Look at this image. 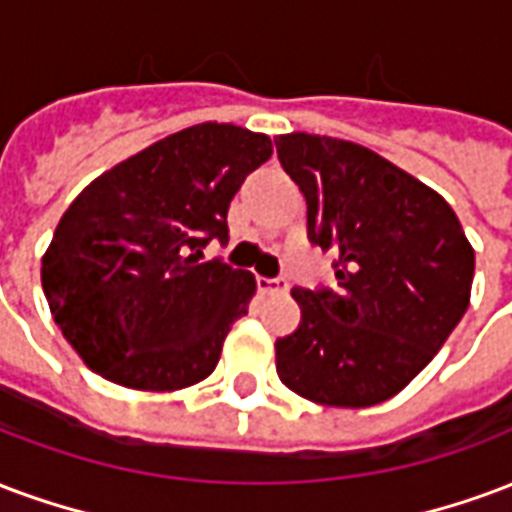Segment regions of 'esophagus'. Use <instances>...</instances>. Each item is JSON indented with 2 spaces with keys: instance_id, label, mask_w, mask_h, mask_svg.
Masks as SVG:
<instances>
[{
  "instance_id": "34e87169",
  "label": "esophagus",
  "mask_w": 512,
  "mask_h": 512,
  "mask_svg": "<svg viewBox=\"0 0 512 512\" xmlns=\"http://www.w3.org/2000/svg\"><path fill=\"white\" fill-rule=\"evenodd\" d=\"M257 287H260V293H263V295L287 293V282H285V279H279V276H274V279H268V276H260V279H257Z\"/></svg>"
}]
</instances>
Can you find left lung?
<instances>
[{"label":"left lung","instance_id":"8db88e82","mask_svg":"<svg viewBox=\"0 0 512 512\" xmlns=\"http://www.w3.org/2000/svg\"><path fill=\"white\" fill-rule=\"evenodd\" d=\"M274 143L304 192L309 241L339 255L336 290H293L301 323L276 339L279 380L325 407L380 404L464 317L475 252L445 198L380 154L306 132Z\"/></svg>","mask_w":512,"mask_h":512}]
</instances>
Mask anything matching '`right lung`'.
I'll return each instance as SVG.
<instances>
[{"label": "right lung", "instance_id": "right-lung-1", "mask_svg": "<svg viewBox=\"0 0 512 512\" xmlns=\"http://www.w3.org/2000/svg\"><path fill=\"white\" fill-rule=\"evenodd\" d=\"M274 154L236 124H195L138 151L70 203L43 257V290L83 363L135 391H179L214 372L255 276L200 263L227 241V208Z\"/></svg>", "mask_w": 512, "mask_h": 512}]
</instances>
